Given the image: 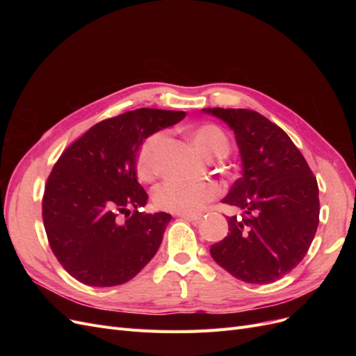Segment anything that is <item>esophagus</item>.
<instances>
[{
	"label": "esophagus",
	"mask_w": 356,
	"mask_h": 356,
	"mask_svg": "<svg viewBox=\"0 0 356 356\" xmlns=\"http://www.w3.org/2000/svg\"><path fill=\"white\" fill-rule=\"evenodd\" d=\"M178 217H181V218H184V220H187V221H199L202 217L199 213H177Z\"/></svg>",
	"instance_id": "obj_1"
}]
</instances>
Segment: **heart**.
Returning <instances> with one entry per match:
<instances>
[{"mask_svg":"<svg viewBox=\"0 0 356 356\" xmlns=\"http://www.w3.org/2000/svg\"><path fill=\"white\" fill-rule=\"evenodd\" d=\"M190 141L207 159H222L230 152L229 138L215 124H200L188 132ZM163 134L156 132L145 138L138 148L135 168L141 181H152L157 174L156 152ZM218 196L211 182H188L168 179L153 191V200L159 209L175 213H193Z\"/></svg>","mask_w":356,"mask_h":356,"instance_id":"obj_1","label":"heart"}]
</instances>
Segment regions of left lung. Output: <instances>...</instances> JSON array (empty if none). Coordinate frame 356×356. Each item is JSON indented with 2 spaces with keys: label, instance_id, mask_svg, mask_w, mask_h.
<instances>
[{
  "label": "left lung",
  "instance_id": "8db88e82",
  "mask_svg": "<svg viewBox=\"0 0 356 356\" xmlns=\"http://www.w3.org/2000/svg\"><path fill=\"white\" fill-rule=\"evenodd\" d=\"M227 123L242 157V177L222 203L229 233L211 255L248 284H270L303 260L319 224V188L300 149L277 124L245 108H204Z\"/></svg>",
  "mask_w": 356,
  "mask_h": 356
}]
</instances>
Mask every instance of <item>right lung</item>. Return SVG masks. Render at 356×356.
<instances>
[{
  "instance_id": "1",
  "label": "right lung",
  "mask_w": 356,
  "mask_h": 356,
  "mask_svg": "<svg viewBox=\"0 0 356 356\" xmlns=\"http://www.w3.org/2000/svg\"><path fill=\"white\" fill-rule=\"evenodd\" d=\"M184 117V111L139 108L106 118L53 166L42 221L53 254L81 284L122 285L157 252L172 217L138 211L148 195L136 179L135 159L145 138Z\"/></svg>"
}]
</instances>
